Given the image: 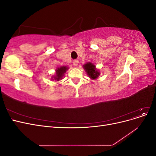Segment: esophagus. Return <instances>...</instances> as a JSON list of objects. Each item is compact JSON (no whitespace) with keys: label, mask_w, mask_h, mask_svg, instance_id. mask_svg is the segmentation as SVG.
Instances as JSON below:
<instances>
[{"label":"esophagus","mask_w":156,"mask_h":156,"mask_svg":"<svg viewBox=\"0 0 156 156\" xmlns=\"http://www.w3.org/2000/svg\"><path fill=\"white\" fill-rule=\"evenodd\" d=\"M79 64V61L78 60H74L73 61V65L75 66H77Z\"/></svg>","instance_id":"34e87169"}]
</instances>
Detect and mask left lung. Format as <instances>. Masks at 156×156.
<instances>
[{
  "label": "left lung",
  "mask_w": 156,
  "mask_h": 156,
  "mask_svg": "<svg viewBox=\"0 0 156 156\" xmlns=\"http://www.w3.org/2000/svg\"><path fill=\"white\" fill-rule=\"evenodd\" d=\"M84 68L87 72L88 76L91 79H96L98 77V75H100V73H99L96 70L95 66L90 62L87 63L85 65H84Z\"/></svg>",
  "instance_id": "left-lung-1"
}]
</instances>
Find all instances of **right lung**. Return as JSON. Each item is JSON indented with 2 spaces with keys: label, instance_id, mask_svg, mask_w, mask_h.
<instances>
[{
  "label": "right lung",
  "instance_id": "obj_1",
  "mask_svg": "<svg viewBox=\"0 0 156 156\" xmlns=\"http://www.w3.org/2000/svg\"><path fill=\"white\" fill-rule=\"evenodd\" d=\"M68 69L66 66H62L60 67L59 68H58L56 71V76L54 77V79H55V80H57V81H59V80L62 79V77L64 75V73L66 72V71Z\"/></svg>",
  "mask_w": 156,
  "mask_h": 156
}]
</instances>
